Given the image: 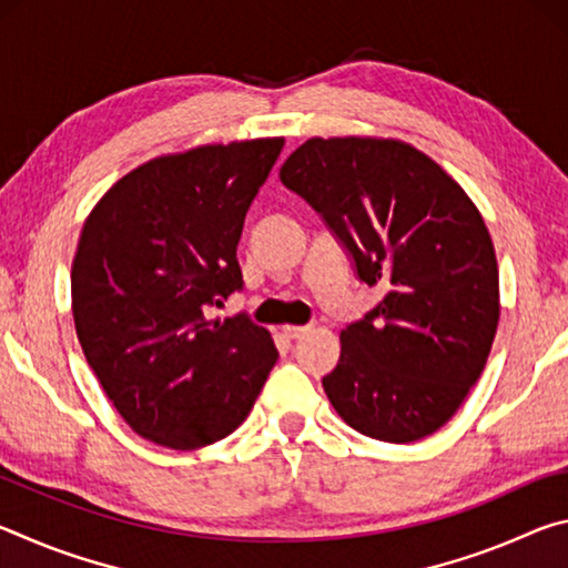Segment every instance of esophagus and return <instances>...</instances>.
<instances>
[{"label": "esophagus", "mask_w": 568, "mask_h": 568, "mask_svg": "<svg viewBox=\"0 0 568 568\" xmlns=\"http://www.w3.org/2000/svg\"><path fill=\"white\" fill-rule=\"evenodd\" d=\"M307 331V325H283V335L285 338H291V341H295V338H301V335H305Z\"/></svg>", "instance_id": "34e87169"}]
</instances>
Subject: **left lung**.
Here are the masks:
<instances>
[{
	"label": "left lung",
	"mask_w": 568,
	"mask_h": 568,
	"mask_svg": "<svg viewBox=\"0 0 568 568\" xmlns=\"http://www.w3.org/2000/svg\"><path fill=\"white\" fill-rule=\"evenodd\" d=\"M281 180L343 240L361 281L386 287L341 331V361L323 378L335 413L386 444L436 434L484 373L501 315L494 240L474 200L396 138H311Z\"/></svg>",
	"instance_id": "left-lung-1"
}]
</instances>
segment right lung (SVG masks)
Returning a JSON list of instances; mask_svg holds the SVG:
<instances>
[{
  "instance_id": "obj_1",
  "label": "right lung",
  "mask_w": 568,
  "mask_h": 568,
  "mask_svg": "<svg viewBox=\"0 0 568 568\" xmlns=\"http://www.w3.org/2000/svg\"><path fill=\"white\" fill-rule=\"evenodd\" d=\"M285 138L152 158L104 192L72 261L82 353L134 434L205 448L247 418L277 361L271 333L210 321L243 285L237 240Z\"/></svg>"
}]
</instances>
